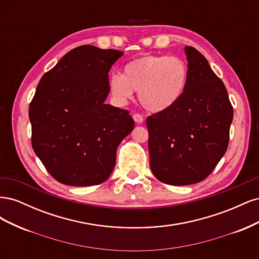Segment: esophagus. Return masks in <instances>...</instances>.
I'll list each match as a JSON object with an SVG mask.
<instances>
[{"instance_id":"esophagus-1","label":"esophagus","mask_w":259,"mask_h":259,"mask_svg":"<svg viewBox=\"0 0 259 259\" xmlns=\"http://www.w3.org/2000/svg\"><path fill=\"white\" fill-rule=\"evenodd\" d=\"M133 119H134V121H135L136 123H138V124H140V123H143V122H144V117H143V115H140V114H138V113H135L134 115H133Z\"/></svg>"}]
</instances>
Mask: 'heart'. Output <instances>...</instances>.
Masks as SVG:
<instances>
[{
    "label": "heart",
    "instance_id": "b5f03b06",
    "mask_svg": "<svg viewBox=\"0 0 259 259\" xmlns=\"http://www.w3.org/2000/svg\"><path fill=\"white\" fill-rule=\"evenodd\" d=\"M188 81V67L179 57L144 55L127 62L123 75L109 77V91L116 103L125 104L133 91L147 111L162 112L173 107L183 96Z\"/></svg>",
    "mask_w": 259,
    "mask_h": 259
}]
</instances>
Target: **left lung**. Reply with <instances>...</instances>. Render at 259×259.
<instances>
[{"instance_id":"8db88e82","label":"left lung","mask_w":259,"mask_h":259,"mask_svg":"<svg viewBox=\"0 0 259 259\" xmlns=\"http://www.w3.org/2000/svg\"><path fill=\"white\" fill-rule=\"evenodd\" d=\"M188 81L183 96L167 110L147 117L149 155L160 182L187 186L205 179L229 144L233 109L223 81L206 58L186 46Z\"/></svg>"}]
</instances>
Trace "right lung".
<instances>
[{"label": "right lung", "instance_id": "add662e5", "mask_svg": "<svg viewBox=\"0 0 259 259\" xmlns=\"http://www.w3.org/2000/svg\"><path fill=\"white\" fill-rule=\"evenodd\" d=\"M123 54L79 46L37 84L29 107L31 144L45 168L61 184L104 183L115 166L117 147L134 128L127 110L105 104L108 73Z\"/></svg>", "mask_w": 259, "mask_h": 259}]
</instances>
